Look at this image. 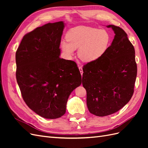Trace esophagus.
<instances>
[{
	"label": "esophagus",
	"instance_id": "34e87169",
	"mask_svg": "<svg viewBox=\"0 0 148 148\" xmlns=\"http://www.w3.org/2000/svg\"><path fill=\"white\" fill-rule=\"evenodd\" d=\"M79 71H80V73H81V75H83V68H82V66H79Z\"/></svg>",
	"mask_w": 148,
	"mask_h": 148
}]
</instances>
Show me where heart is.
<instances>
[{"label": "heart", "instance_id": "obj_1", "mask_svg": "<svg viewBox=\"0 0 148 148\" xmlns=\"http://www.w3.org/2000/svg\"><path fill=\"white\" fill-rule=\"evenodd\" d=\"M66 42H61L65 55L71 57L75 49H78L79 59L85 62H92L105 54L110 42L109 33L104 29L78 26L71 29L66 34Z\"/></svg>", "mask_w": 148, "mask_h": 148}]
</instances>
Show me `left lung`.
<instances>
[{"label": "left lung", "mask_w": 148, "mask_h": 148, "mask_svg": "<svg viewBox=\"0 0 148 148\" xmlns=\"http://www.w3.org/2000/svg\"><path fill=\"white\" fill-rule=\"evenodd\" d=\"M107 27L115 33L111 45L100 59L83 68L88 108L99 117L115 113L127 104L134 92L137 75L135 49L127 33L115 25Z\"/></svg>", "instance_id": "left-lung-1"}]
</instances>
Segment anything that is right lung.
<instances>
[{
  "label": "right lung",
  "mask_w": 148,
  "mask_h": 148,
  "mask_svg": "<svg viewBox=\"0 0 148 148\" xmlns=\"http://www.w3.org/2000/svg\"><path fill=\"white\" fill-rule=\"evenodd\" d=\"M64 21L49 23L25 34L16 52V78L24 101L41 117L64 115L67 100L82 84L75 62L60 59Z\"/></svg>",
  "instance_id": "1"
}]
</instances>
